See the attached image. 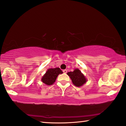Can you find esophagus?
Listing matches in <instances>:
<instances>
[{"label":"esophagus","mask_w":126,"mask_h":126,"mask_svg":"<svg viewBox=\"0 0 126 126\" xmlns=\"http://www.w3.org/2000/svg\"><path fill=\"white\" fill-rule=\"evenodd\" d=\"M63 73H67V69H64V70H63Z\"/></svg>","instance_id":"esophagus-1"}]
</instances>
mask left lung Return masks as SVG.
<instances>
[{
  "mask_svg": "<svg viewBox=\"0 0 126 126\" xmlns=\"http://www.w3.org/2000/svg\"><path fill=\"white\" fill-rule=\"evenodd\" d=\"M67 74L70 77L72 82L77 87H80L87 82V79L79 70L75 69L73 72H68Z\"/></svg>",
  "mask_w": 126,
  "mask_h": 126,
  "instance_id": "obj_1",
  "label": "left lung"
}]
</instances>
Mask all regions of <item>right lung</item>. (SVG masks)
<instances>
[{
  "instance_id": "right-lung-1",
  "label": "right lung",
  "mask_w": 126,
  "mask_h": 126,
  "mask_svg": "<svg viewBox=\"0 0 126 126\" xmlns=\"http://www.w3.org/2000/svg\"><path fill=\"white\" fill-rule=\"evenodd\" d=\"M62 73H63V72L59 68L48 69L42 77V81L46 84L50 86L54 83L58 76Z\"/></svg>"
}]
</instances>
